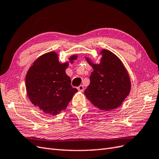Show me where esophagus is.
Wrapping results in <instances>:
<instances>
[{"label": "esophagus", "mask_w": 159, "mask_h": 159, "mask_svg": "<svg viewBox=\"0 0 159 159\" xmlns=\"http://www.w3.org/2000/svg\"><path fill=\"white\" fill-rule=\"evenodd\" d=\"M78 89L79 90V91H80V92H84V85H80L79 87H78Z\"/></svg>", "instance_id": "34e87169"}]
</instances>
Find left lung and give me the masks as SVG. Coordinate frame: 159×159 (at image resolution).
Listing matches in <instances>:
<instances>
[{"mask_svg": "<svg viewBox=\"0 0 159 159\" xmlns=\"http://www.w3.org/2000/svg\"><path fill=\"white\" fill-rule=\"evenodd\" d=\"M99 64L85 58L93 71L84 95L92 104L104 111H110L120 106L129 95L130 80L121 60L111 51L103 49Z\"/></svg>", "mask_w": 159, "mask_h": 159, "instance_id": "1", "label": "left lung"}]
</instances>
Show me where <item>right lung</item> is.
Returning <instances> with one entry per match:
<instances>
[{"instance_id":"add662e5","label":"right lung","mask_w":159,"mask_h":159,"mask_svg":"<svg viewBox=\"0 0 159 159\" xmlns=\"http://www.w3.org/2000/svg\"><path fill=\"white\" fill-rule=\"evenodd\" d=\"M77 58L76 55H71L70 63ZM68 66L69 63H60L57 54L51 51L38 57L27 73V96L32 104L45 114L55 116L66 110L78 92L66 74Z\"/></svg>"}]
</instances>
